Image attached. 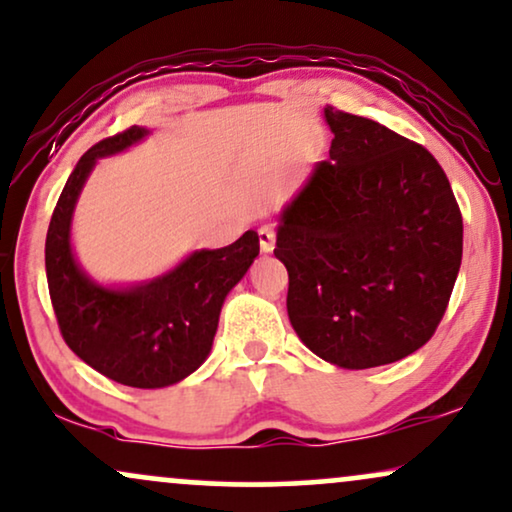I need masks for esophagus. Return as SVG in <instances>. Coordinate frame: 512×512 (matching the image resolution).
I'll list each match as a JSON object with an SVG mask.
<instances>
[{
  "instance_id": "obj_1",
  "label": "esophagus",
  "mask_w": 512,
  "mask_h": 512,
  "mask_svg": "<svg viewBox=\"0 0 512 512\" xmlns=\"http://www.w3.org/2000/svg\"><path fill=\"white\" fill-rule=\"evenodd\" d=\"M258 244H261L263 254H270V251L275 249V230H272L270 225L258 228Z\"/></svg>"
}]
</instances>
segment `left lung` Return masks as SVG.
I'll list each match as a JSON object with an SVG mask.
<instances>
[{
	"label": "left lung",
	"instance_id": "1",
	"mask_svg": "<svg viewBox=\"0 0 512 512\" xmlns=\"http://www.w3.org/2000/svg\"><path fill=\"white\" fill-rule=\"evenodd\" d=\"M324 119L329 159L277 225L289 322L324 362L381 367L435 334L461 268L463 218L423 145L331 105Z\"/></svg>",
	"mask_w": 512,
	"mask_h": 512
}]
</instances>
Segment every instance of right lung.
I'll return each mask as SVG.
<instances>
[{
  "label": "right lung",
  "mask_w": 512,
  "mask_h": 512,
  "mask_svg": "<svg viewBox=\"0 0 512 512\" xmlns=\"http://www.w3.org/2000/svg\"><path fill=\"white\" fill-rule=\"evenodd\" d=\"M148 134L131 126L84 152L53 209L44 261L53 313L72 353L122 386L167 388L209 357L225 296L258 256V235L247 230L223 249L192 251L164 275L131 287L91 280L70 240L79 192L98 159Z\"/></svg>",
  "instance_id": "1"
}]
</instances>
